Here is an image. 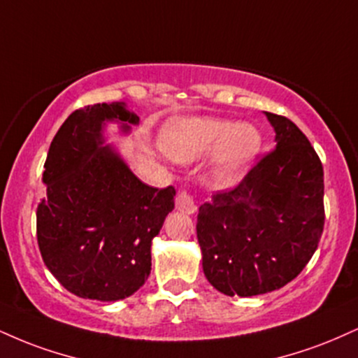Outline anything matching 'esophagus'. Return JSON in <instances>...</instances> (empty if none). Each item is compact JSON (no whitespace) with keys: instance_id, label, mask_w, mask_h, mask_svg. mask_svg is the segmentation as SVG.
Wrapping results in <instances>:
<instances>
[{"instance_id":"1","label":"esophagus","mask_w":358,"mask_h":358,"mask_svg":"<svg viewBox=\"0 0 358 358\" xmlns=\"http://www.w3.org/2000/svg\"><path fill=\"white\" fill-rule=\"evenodd\" d=\"M175 206H176V210H178V212L187 213V215L195 213V210H196L195 200H193V196L187 192H180L178 193V196H176V201H175Z\"/></svg>"}]
</instances>
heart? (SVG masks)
<instances>
[{
  "label": "heart",
  "instance_id": "1",
  "mask_svg": "<svg viewBox=\"0 0 358 358\" xmlns=\"http://www.w3.org/2000/svg\"><path fill=\"white\" fill-rule=\"evenodd\" d=\"M260 148L257 127L210 116L171 120L162 133V150L175 162L190 163L213 152L212 178L218 187L238 182Z\"/></svg>",
  "mask_w": 358,
  "mask_h": 358
}]
</instances>
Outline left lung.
<instances>
[{"label":"left lung","instance_id":"1","mask_svg":"<svg viewBox=\"0 0 358 358\" xmlns=\"http://www.w3.org/2000/svg\"><path fill=\"white\" fill-rule=\"evenodd\" d=\"M275 148L198 210L205 277L228 296L278 290L308 264L325 223L324 166L308 138L266 111Z\"/></svg>","mask_w":358,"mask_h":358}]
</instances>
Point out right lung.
Returning a JSON list of instances; mask_svg holds the SVG:
<instances>
[{
  "instance_id": "1",
  "label": "right lung",
  "mask_w": 358,
  "mask_h": 358,
  "mask_svg": "<svg viewBox=\"0 0 358 358\" xmlns=\"http://www.w3.org/2000/svg\"><path fill=\"white\" fill-rule=\"evenodd\" d=\"M106 122L130 131L140 118L124 103H98L73 111L55 135L36 236L43 262L68 292L115 302L148 278L152 240L175 208V188L148 187L113 146H101Z\"/></svg>"
}]
</instances>
